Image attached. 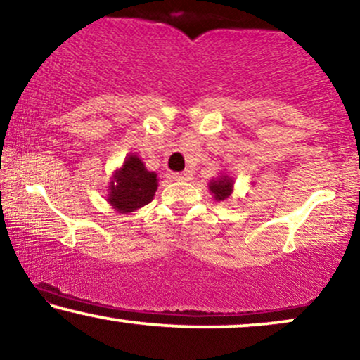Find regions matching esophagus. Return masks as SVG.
Masks as SVG:
<instances>
[{"mask_svg": "<svg viewBox=\"0 0 360 360\" xmlns=\"http://www.w3.org/2000/svg\"><path fill=\"white\" fill-rule=\"evenodd\" d=\"M172 179H176V181H191V179H193V171L186 169L183 172H177V174L172 176Z\"/></svg>", "mask_w": 360, "mask_h": 360, "instance_id": "1", "label": "esophagus"}]
</instances>
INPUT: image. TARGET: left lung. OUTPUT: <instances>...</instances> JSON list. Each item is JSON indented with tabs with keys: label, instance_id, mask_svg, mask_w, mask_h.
<instances>
[{
	"label": "left lung",
	"instance_id": "left-lung-1",
	"mask_svg": "<svg viewBox=\"0 0 360 360\" xmlns=\"http://www.w3.org/2000/svg\"><path fill=\"white\" fill-rule=\"evenodd\" d=\"M233 177L221 176L219 179H212L211 183H209V191H211V194L214 195L216 201H226L231 195V193H233Z\"/></svg>",
	"mask_w": 360,
	"mask_h": 360
}]
</instances>
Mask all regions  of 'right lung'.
Listing matches in <instances>:
<instances>
[{
  "instance_id": "obj_1",
  "label": "right lung",
  "mask_w": 360,
  "mask_h": 360,
  "mask_svg": "<svg viewBox=\"0 0 360 360\" xmlns=\"http://www.w3.org/2000/svg\"><path fill=\"white\" fill-rule=\"evenodd\" d=\"M158 189L156 172L146 169L138 154H127L109 183L108 202L120 212H133L153 201Z\"/></svg>"
}]
</instances>
